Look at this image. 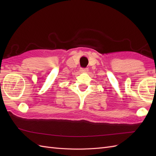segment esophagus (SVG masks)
Listing matches in <instances>:
<instances>
[{
  "mask_svg": "<svg viewBox=\"0 0 156 156\" xmlns=\"http://www.w3.org/2000/svg\"><path fill=\"white\" fill-rule=\"evenodd\" d=\"M88 71V68H81L80 69V72L81 73H87Z\"/></svg>",
  "mask_w": 156,
  "mask_h": 156,
  "instance_id": "34e87169",
  "label": "esophagus"
}]
</instances>
